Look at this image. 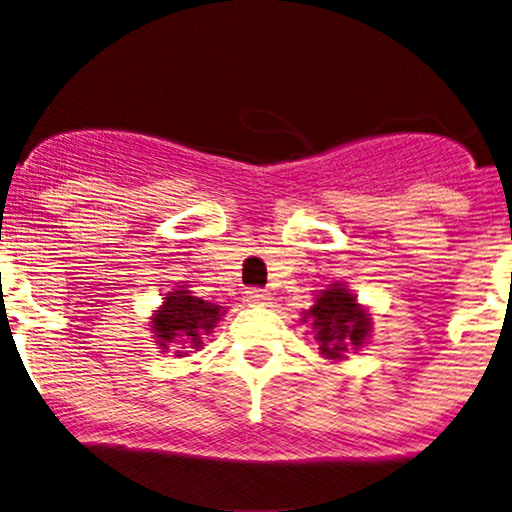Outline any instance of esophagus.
Listing matches in <instances>:
<instances>
[{"label":"esophagus","instance_id":"obj_1","mask_svg":"<svg viewBox=\"0 0 512 512\" xmlns=\"http://www.w3.org/2000/svg\"><path fill=\"white\" fill-rule=\"evenodd\" d=\"M270 290H265V288H250L247 290V303L250 305H267L270 303Z\"/></svg>","mask_w":512,"mask_h":512}]
</instances>
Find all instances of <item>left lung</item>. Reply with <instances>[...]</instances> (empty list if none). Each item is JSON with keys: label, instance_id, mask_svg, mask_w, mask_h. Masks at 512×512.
Here are the masks:
<instances>
[{"label": "left lung", "instance_id": "obj_1", "mask_svg": "<svg viewBox=\"0 0 512 512\" xmlns=\"http://www.w3.org/2000/svg\"><path fill=\"white\" fill-rule=\"evenodd\" d=\"M315 328V343L328 358H341L348 346L358 348L369 336L371 318L356 305V298L346 288L323 290L313 308L305 313Z\"/></svg>", "mask_w": 512, "mask_h": 512}]
</instances>
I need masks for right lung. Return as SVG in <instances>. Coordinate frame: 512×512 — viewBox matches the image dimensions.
I'll use <instances>...</instances> for the list:
<instances>
[{"instance_id":"right-lung-1","label":"right lung","mask_w":512,"mask_h":512,"mask_svg":"<svg viewBox=\"0 0 512 512\" xmlns=\"http://www.w3.org/2000/svg\"><path fill=\"white\" fill-rule=\"evenodd\" d=\"M219 315H222L219 305L194 298L189 290H174L164 298V305L154 315L151 328H154L159 348H169L174 343L179 348H199L202 338L209 336L214 323L219 321ZM184 342H189L190 346L184 347Z\"/></svg>"}]
</instances>
